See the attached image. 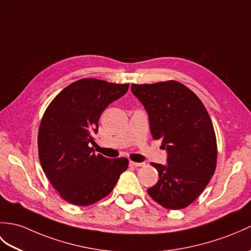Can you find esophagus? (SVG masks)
<instances>
[{
    "instance_id": "1",
    "label": "esophagus",
    "mask_w": 251,
    "mask_h": 251,
    "mask_svg": "<svg viewBox=\"0 0 251 251\" xmlns=\"http://www.w3.org/2000/svg\"><path fill=\"white\" fill-rule=\"evenodd\" d=\"M129 164H130V166H133V167H143L145 164H144V162H135V161H130L129 162Z\"/></svg>"
}]
</instances>
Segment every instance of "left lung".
I'll use <instances>...</instances> for the list:
<instances>
[{
    "instance_id": "left-lung-1",
    "label": "left lung",
    "mask_w": 251,
    "mask_h": 251,
    "mask_svg": "<svg viewBox=\"0 0 251 251\" xmlns=\"http://www.w3.org/2000/svg\"><path fill=\"white\" fill-rule=\"evenodd\" d=\"M131 92L147 110L153 139H160L168 153V165L151 164L159 179L148 194L168 209L187 207L216 169V135L207 110L194 92L174 80L131 84Z\"/></svg>"
}]
</instances>
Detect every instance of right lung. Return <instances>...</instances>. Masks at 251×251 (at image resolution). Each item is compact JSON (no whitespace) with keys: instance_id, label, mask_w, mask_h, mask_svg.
<instances>
[{"instance_id":"1","label":"right lung","mask_w":251,"mask_h":251,"mask_svg":"<svg viewBox=\"0 0 251 251\" xmlns=\"http://www.w3.org/2000/svg\"><path fill=\"white\" fill-rule=\"evenodd\" d=\"M129 84L85 78L66 86L50 102L40 122L38 155L52 186L74 205H91L108 196L127 170L128 159L95 154L89 144L100 114Z\"/></svg>"}]
</instances>
